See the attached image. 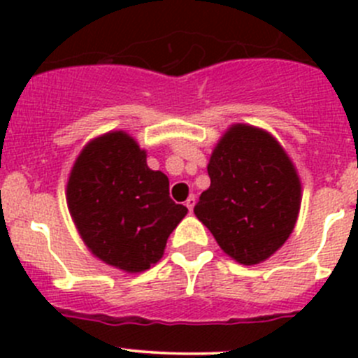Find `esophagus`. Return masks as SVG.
<instances>
[{
  "instance_id": "esophagus-1",
  "label": "esophagus",
  "mask_w": 358,
  "mask_h": 358,
  "mask_svg": "<svg viewBox=\"0 0 358 358\" xmlns=\"http://www.w3.org/2000/svg\"><path fill=\"white\" fill-rule=\"evenodd\" d=\"M185 206H187V208H189V211H192V209H194V206H196V197H194V196H190L189 199L185 201Z\"/></svg>"
}]
</instances>
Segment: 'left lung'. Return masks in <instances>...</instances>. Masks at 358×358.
I'll return each mask as SVG.
<instances>
[{
  "label": "left lung",
  "instance_id": "1",
  "mask_svg": "<svg viewBox=\"0 0 358 358\" xmlns=\"http://www.w3.org/2000/svg\"><path fill=\"white\" fill-rule=\"evenodd\" d=\"M208 175L197 220L237 263L266 262L289 239L301 208V178L289 154L266 129L236 122L216 142Z\"/></svg>",
  "mask_w": 358,
  "mask_h": 358
}]
</instances>
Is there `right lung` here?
Segmentation results:
<instances>
[{"mask_svg": "<svg viewBox=\"0 0 358 358\" xmlns=\"http://www.w3.org/2000/svg\"><path fill=\"white\" fill-rule=\"evenodd\" d=\"M67 208L85 246L106 265L142 273L162 258L189 209L169 199V180L124 129L90 140L72 164Z\"/></svg>", "mask_w": 358, "mask_h": 358, "instance_id": "1", "label": "right lung"}]
</instances>
